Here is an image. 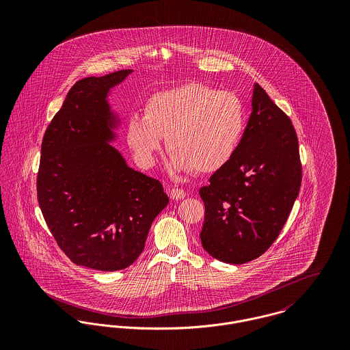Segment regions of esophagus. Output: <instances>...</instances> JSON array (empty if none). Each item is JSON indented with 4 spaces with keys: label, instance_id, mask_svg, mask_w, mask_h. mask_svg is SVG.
Masks as SVG:
<instances>
[{
    "label": "esophagus",
    "instance_id": "34e87169",
    "mask_svg": "<svg viewBox=\"0 0 350 350\" xmlns=\"http://www.w3.org/2000/svg\"><path fill=\"white\" fill-rule=\"evenodd\" d=\"M170 197H171V200H185L186 198V191L185 190H182V189H171V191H170Z\"/></svg>",
    "mask_w": 350,
    "mask_h": 350
}]
</instances>
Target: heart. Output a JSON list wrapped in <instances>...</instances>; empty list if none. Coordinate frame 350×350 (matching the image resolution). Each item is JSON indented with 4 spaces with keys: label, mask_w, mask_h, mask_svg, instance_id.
Instances as JSON below:
<instances>
[{
    "label": "heart",
    "mask_w": 350,
    "mask_h": 350,
    "mask_svg": "<svg viewBox=\"0 0 350 350\" xmlns=\"http://www.w3.org/2000/svg\"><path fill=\"white\" fill-rule=\"evenodd\" d=\"M244 128V106L236 94L186 83L150 96L143 117L132 116L125 133L144 168L154 164L165 139L172 171L213 174L233 159Z\"/></svg>",
    "instance_id": "obj_1"
}]
</instances>
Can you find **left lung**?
Instances as JSON below:
<instances>
[{
  "mask_svg": "<svg viewBox=\"0 0 350 350\" xmlns=\"http://www.w3.org/2000/svg\"><path fill=\"white\" fill-rule=\"evenodd\" d=\"M301 183L299 146L290 117L254 83L252 113L233 159L200 190L202 247L229 264L268 250L282 232Z\"/></svg>",
  "mask_w": 350,
  "mask_h": 350,
  "instance_id": "obj_1",
  "label": "left lung"
}]
</instances>
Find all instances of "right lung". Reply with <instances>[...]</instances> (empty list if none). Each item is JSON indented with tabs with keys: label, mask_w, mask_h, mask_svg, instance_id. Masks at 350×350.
I'll return each instance as SVG.
<instances>
[{
	"label": "right lung",
	"mask_w": 350,
	"mask_h": 350,
	"mask_svg": "<svg viewBox=\"0 0 350 350\" xmlns=\"http://www.w3.org/2000/svg\"><path fill=\"white\" fill-rule=\"evenodd\" d=\"M132 70L78 81L44 133L38 200L59 248L77 265L113 272L142 254L168 197L109 143L118 120L107 94Z\"/></svg>",
	"instance_id": "right-lung-1"
}]
</instances>
